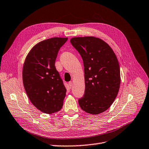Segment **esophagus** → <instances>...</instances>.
<instances>
[{
	"label": "esophagus",
	"mask_w": 149,
	"mask_h": 149,
	"mask_svg": "<svg viewBox=\"0 0 149 149\" xmlns=\"http://www.w3.org/2000/svg\"><path fill=\"white\" fill-rule=\"evenodd\" d=\"M68 84H69V86H70V88H71V86H73V82H71V81H70V82H68Z\"/></svg>",
	"instance_id": "1"
}]
</instances>
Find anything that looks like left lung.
Wrapping results in <instances>:
<instances>
[{"instance_id": "left-lung-1", "label": "left lung", "mask_w": 149, "mask_h": 149, "mask_svg": "<svg viewBox=\"0 0 149 149\" xmlns=\"http://www.w3.org/2000/svg\"><path fill=\"white\" fill-rule=\"evenodd\" d=\"M70 42L84 62L86 87L79 104L88 114L102 113L114 102L119 91L120 71L117 58L109 45L100 38L74 37Z\"/></svg>"}]
</instances>
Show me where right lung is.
I'll return each instance as SVG.
<instances>
[{
    "label": "right lung",
    "mask_w": 149,
    "mask_h": 149,
    "mask_svg": "<svg viewBox=\"0 0 149 149\" xmlns=\"http://www.w3.org/2000/svg\"><path fill=\"white\" fill-rule=\"evenodd\" d=\"M68 38L54 37L35 45L23 65V84L31 103L40 111L52 114L62 108L66 88L55 67L61 47Z\"/></svg>",
    "instance_id": "right-lung-1"
}]
</instances>
